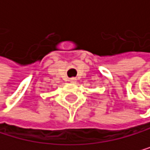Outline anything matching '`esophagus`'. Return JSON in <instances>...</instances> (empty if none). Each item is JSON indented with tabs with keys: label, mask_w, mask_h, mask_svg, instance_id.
Returning a JSON list of instances; mask_svg holds the SVG:
<instances>
[{
	"label": "esophagus",
	"mask_w": 150,
	"mask_h": 150,
	"mask_svg": "<svg viewBox=\"0 0 150 150\" xmlns=\"http://www.w3.org/2000/svg\"><path fill=\"white\" fill-rule=\"evenodd\" d=\"M70 82H71V83H76V77L70 78Z\"/></svg>",
	"instance_id": "esophagus-1"
}]
</instances>
